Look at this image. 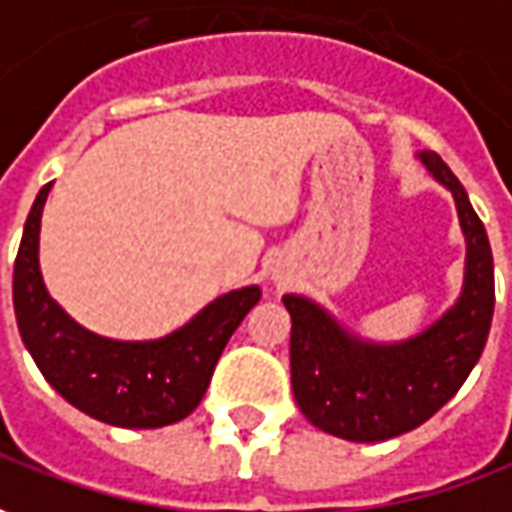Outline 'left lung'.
I'll return each instance as SVG.
<instances>
[{
	"label": "left lung",
	"mask_w": 512,
	"mask_h": 512,
	"mask_svg": "<svg viewBox=\"0 0 512 512\" xmlns=\"http://www.w3.org/2000/svg\"><path fill=\"white\" fill-rule=\"evenodd\" d=\"M432 178L454 195L465 234V281L457 303L404 343L359 340L303 295H284L292 317V393L323 432L379 443L429 421L482 357L493 317V256L485 225L443 158L421 153Z\"/></svg>",
	"instance_id": "obj_1"
}]
</instances>
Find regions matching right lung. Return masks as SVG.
Instances as JSON below:
<instances>
[{"label":"right lung","instance_id":"1","mask_svg":"<svg viewBox=\"0 0 512 512\" xmlns=\"http://www.w3.org/2000/svg\"><path fill=\"white\" fill-rule=\"evenodd\" d=\"M49 189L52 183L38 192L27 214L13 267L16 323L35 365L72 407L102 424L158 429L183 421L203 401L222 348L262 290L225 292L161 340L122 343L83 329L49 298L38 267L41 211Z\"/></svg>","mask_w":512,"mask_h":512}]
</instances>
